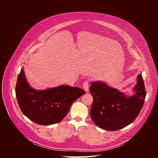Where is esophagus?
<instances>
[{
    "label": "esophagus",
    "mask_w": 158,
    "mask_h": 158,
    "mask_svg": "<svg viewBox=\"0 0 158 158\" xmlns=\"http://www.w3.org/2000/svg\"><path fill=\"white\" fill-rule=\"evenodd\" d=\"M89 83L88 81H85L84 82V83H83V85H82L83 89H84V91L85 92H88L89 91Z\"/></svg>",
    "instance_id": "1"
}]
</instances>
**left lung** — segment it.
Listing matches in <instances>:
<instances>
[{"label":"left lung","instance_id":"obj_1","mask_svg":"<svg viewBox=\"0 0 158 158\" xmlns=\"http://www.w3.org/2000/svg\"><path fill=\"white\" fill-rule=\"evenodd\" d=\"M89 90L93 97L91 118L96 125L110 131L122 129L136 119L146 98L141 74L138 76L134 94L131 96L103 82H91Z\"/></svg>","mask_w":158,"mask_h":158}]
</instances>
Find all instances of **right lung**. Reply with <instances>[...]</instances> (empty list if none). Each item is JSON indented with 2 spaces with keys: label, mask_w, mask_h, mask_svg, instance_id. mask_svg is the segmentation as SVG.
Segmentation results:
<instances>
[{
  "label": "right lung",
  "mask_w": 158,
  "mask_h": 158,
  "mask_svg": "<svg viewBox=\"0 0 158 158\" xmlns=\"http://www.w3.org/2000/svg\"><path fill=\"white\" fill-rule=\"evenodd\" d=\"M85 93L79 87L64 85L35 90L27 82L23 69L18 76L15 87L16 98L22 113L34 123L43 126L60 122L73 102Z\"/></svg>",
  "instance_id": "obj_1"
}]
</instances>
